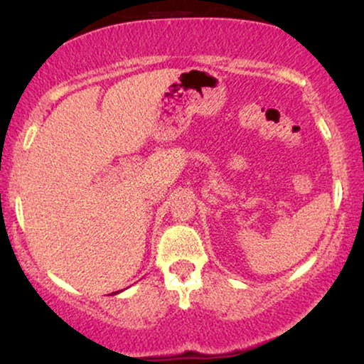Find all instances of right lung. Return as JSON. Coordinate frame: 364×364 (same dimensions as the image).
<instances>
[{
  "label": "right lung",
  "instance_id": "1",
  "mask_svg": "<svg viewBox=\"0 0 364 364\" xmlns=\"http://www.w3.org/2000/svg\"><path fill=\"white\" fill-rule=\"evenodd\" d=\"M116 293H119V291H114V293H111V295H116Z\"/></svg>",
  "mask_w": 364,
  "mask_h": 364
}]
</instances>
